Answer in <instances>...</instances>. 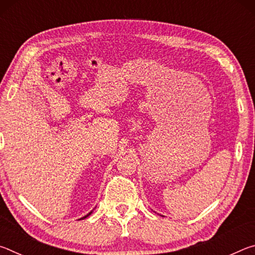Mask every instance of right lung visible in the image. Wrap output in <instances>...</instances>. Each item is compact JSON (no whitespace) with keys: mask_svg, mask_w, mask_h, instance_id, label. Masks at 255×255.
<instances>
[{"mask_svg":"<svg viewBox=\"0 0 255 255\" xmlns=\"http://www.w3.org/2000/svg\"><path fill=\"white\" fill-rule=\"evenodd\" d=\"M91 214H92V211H91V213H89L88 215H85V216H84V217H82V218H80V219H84V218H86V217H88V216H90V215H91Z\"/></svg>","mask_w":255,"mask_h":255,"instance_id":"1","label":"right lung"}]
</instances>
